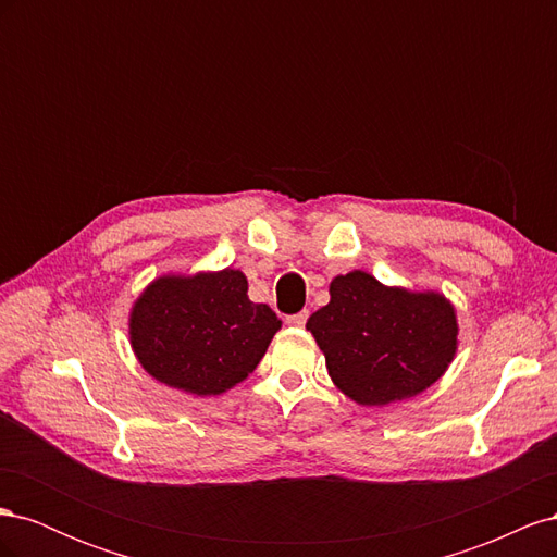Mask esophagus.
Masks as SVG:
<instances>
[{
    "instance_id": "34e87169",
    "label": "esophagus",
    "mask_w": 557,
    "mask_h": 557,
    "mask_svg": "<svg viewBox=\"0 0 557 557\" xmlns=\"http://www.w3.org/2000/svg\"><path fill=\"white\" fill-rule=\"evenodd\" d=\"M307 320H309V311H299V313H293V315L285 318V323L293 325V327H305Z\"/></svg>"
}]
</instances>
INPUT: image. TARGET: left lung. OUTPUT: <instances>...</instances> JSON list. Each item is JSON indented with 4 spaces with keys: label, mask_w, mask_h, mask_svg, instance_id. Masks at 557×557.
Listing matches in <instances>:
<instances>
[{
    "label": "left lung",
    "mask_w": 557,
    "mask_h": 557,
    "mask_svg": "<svg viewBox=\"0 0 557 557\" xmlns=\"http://www.w3.org/2000/svg\"><path fill=\"white\" fill-rule=\"evenodd\" d=\"M307 330L334 385L362 407L428 391L458 348L455 309L444 295L387 288L360 269L330 283V305Z\"/></svg>",
    "instance_id": "1"
}]
</instances>
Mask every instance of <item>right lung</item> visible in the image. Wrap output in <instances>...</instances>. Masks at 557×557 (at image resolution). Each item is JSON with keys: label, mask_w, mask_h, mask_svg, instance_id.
<instances>
[{"label": "right lung", "mask_w": 557, "mask_h": 557, "mask_svg": "<svg viewBox=\"0 0 557 557\" xmlns=\"http://www.w3.org/2000/svg\"><path fill=\"white\" fill-rule=\"evenodd\" d=\"M281 320L248 299L237 269L156 278L134 301L129 342L146 372L197 397L221 395L258 367Z\"/></svg>", "instance_id": "obj_1"}]
</instances>
